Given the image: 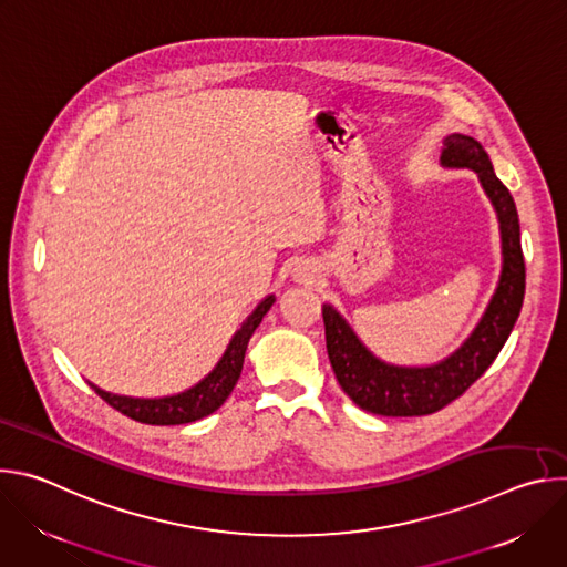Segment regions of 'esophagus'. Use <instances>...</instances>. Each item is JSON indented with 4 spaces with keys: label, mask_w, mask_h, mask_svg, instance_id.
Returning <instances> with one entry per match:
<instances>
[{
    "label": "esophagus",
    "mask_w": 567,
    "mask_h": 567,
    "mask_svg": "<svg viewBox=\"0 0 567 567\" xmlns=\"http://www.w3.org/2000/svg\"><path fill=\"white\" fill-rule=\"evenodd\" d=\"M298 278H300V282H313L316 271H313L311 267H302V269L298 271Z\"/></svg>",
    "instance_id": "1"
}]
</instances>
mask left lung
<instances>
[{"label": "left lung", "instance_id": "obj_1", "mask_svg": "<svg viewBox=\"0 0 567 567\" xmlns=\"http://www.w3.org/2000/svg\"><path fill=\"white\" fill-rule=\"evenodd\" d=\"M444 168H468L492 199L503 237V274L496 293L471 337L451 357L426 368L390 365L377 359L352 332L343 316L322 305L326 343L334 374L359 409L383 417H420L449 406L494 363L509 339L525 298V258L514 197L496 177L484 147L464 134H449L442 150Z\"/></svg>", "mask_w": 567, "mask_h": 567}]
</instances>
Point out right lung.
<instances>
[{"label":"right lung","instance_id":"right-lung-1","mask_svg":"<svg viewBox=\"0 0 567 567\" xmlns=\"http://www.w3.org/2000/svg\"><path fill=\"white\" fill-rule=\"evenodd\" d=\"M276 302L274 296H267L254 313L241 322V328L235 332L230 339L224 357L215 365V370L202 379L195 388L173 394V396H161V399H134V396H121L101 390L99 385L90 383L101 399H105L112 409L118 413L132 417L134 422L141 424H152V426H175V424H188L197 422L210 413H215L226 396L233 392L239 374H241V363H245L247 346L249 339L254 337L256 328L262 322L265 313L271 309Z\"/></svg>","mask_w":567,"mask_h":567}]
</instances>
